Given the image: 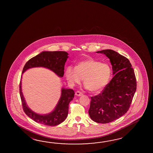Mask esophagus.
<instances>
[{"label":"esophagus","instance_id":"obj_1","mask_svg":"<svg viewBox=\"0 0 153 153\" xmlns=\"http://www.w3.org/2000/svg\"><path fill=\"white\" fill-rule=\"evenodd\" d=\"M82 93L81 92H80V91H76V92H75V95L76 96H81L82 95Z\"/></svg>","mask_w":153,"mask_h":153}]
</instances>
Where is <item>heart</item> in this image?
Masks as SVG:
<instances>
[{"label": "heart", "instance_id": "b5f03b06", "mask_svg": "<svg viewBox=\"0 0 153 153\" xmlns=\"http://www.w3.org/2000/svg\"><path fill=\"white\" fill-rule=\"evenodd\" d=\"M111 67L107 63L93 59L78 62L75 68L68 67L65 78L72 85L79 84L83 79L85 86L89 91L97 92L107 85L111 76Z\"/></svg>", "mask_w": 153, "mask_h": 153}]
</instances>
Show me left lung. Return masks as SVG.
Returning <instances> with one entry per match:
<instances>
[{
    "label": "left lung",
    "mask_w": 153,
    "mask_h": 153,
    "mask_svg": "<svg viewBox=\"0 0 153 153\" xmlns=\"http://www.w3.org/2000/svg\"><path fill=\"white\" fill-rule=\"evenodd\" d=\"M110 59L114 77L101 93L91 97L88 114L98 123L107 124L126 113L136 90V75L130 61L112 50L96 52Z\"/></svg>",
    "instance_id": "left-lung-1"
}]
</instances>
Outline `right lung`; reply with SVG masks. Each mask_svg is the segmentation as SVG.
Masks as SVG:
<instances>
[{"mask_svg": "<svg viewBox=\"0 0 153 153\" xmlns=\"http://www.w3.org/2000/svg\"><path fill=\"white\" fill-rule=\"evenodd\" d=\"M68 53L65 51H44L30 59L23 67L22 73L27 69L38 67L50 69L60 77L64 75L65 63ZM20 94L23 109L26 115L39 124L47 126H56L65 120L68 113L69 104L74 96L72 89L62 88L61 97L55 110L46 115H39L30 110L26 104L21 90V81L20 82Z\"/></svg>", "mask_w": 153, "mask_h": 153, "instance_id": "right-lung-1", "label": "right lung"}]
</instances>
